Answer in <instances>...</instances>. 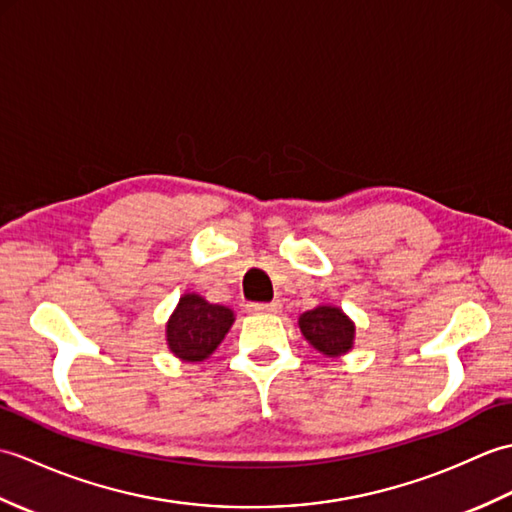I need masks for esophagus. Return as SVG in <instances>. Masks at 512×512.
Segmentation results:
<instances>
[{"instance_id":"obj_1","label":"esophagus","mask_w":512,"mask_h":512,"mask_svg":"<svg viewBox=\"0 0 512 512\" xmlns=\"http://www.w3.org/2000/svg\"><path fill=\"white\" fill-rule=\"evenodd\" d=\"M248 312H257V314H277L281 310L279 301H268V303H248Z\"/></svg>"}]
</instances>
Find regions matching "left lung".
<instances>
[{
	"instance_id": "8db88e82",
	"label": "left lung",
	"mask_w": 512,
	"mask_h": 512,
	"mask_svg": "<svg viewBox=\"0 0 512 512\" xmlns=\"http://www.w3.org/2000/svg\"><path fill=\"white\" fill-rule=\"evenodd\" d=\"M299 328L312 347L328 356H339L352 350L354 323L339 308L319 306L301 314Z\"/></svg>"
}]
</instances>
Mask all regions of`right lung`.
<instances>
[{
    "instance_id": "add662e5",
    "label": "right lung",
    "mask_w": 512,
    "mask_h": 512,
    "mask_svg": "<svg viewBox=\"0 0 512 512\" xmlns=\"http://www.w3.org/2000/svg\"><path fill=\"white\" fill-rule=\"evenodd\" d=\"M233 325V312L200 295H184L167 323V343L182 361H204Z\"/></svg>"
}]
</instances>
